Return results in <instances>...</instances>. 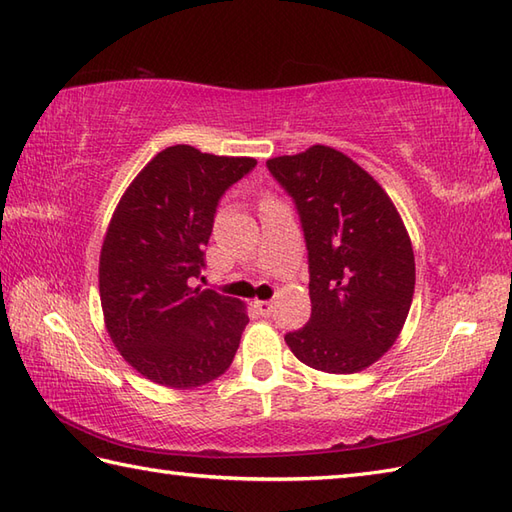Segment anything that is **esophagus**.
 Returning <instances> with one entry per match:
<instances>
[{"instance_id":"obj_1","label":"esophagus","mask_w":512,"mask_h":512,"mask_svg":"<svg viewBox=\"0 0 512 512\" xmlns=\"http://www.w3.org/2000/svg\"><path fill=\"white\" fill-rule=\"evenodd\" d=\"M254 306H256V309L260 311V315H263V317H269L271 313H274V309H276L274 302H265V300H256Z\"/></svg>"}]
</instances>
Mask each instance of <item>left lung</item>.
<instances>
[{
  "instance_id": "obj_1",
  "label": "left lung",
  "mask_w": 512,
  "mask_h": 512,
  "mask_svg": "<svg viewBox=\"0 0 512 512\" xmlns=\"http://www.w3.org/2000/svg\"><path fill=\"white\" fill-rule=\"evenodd\" d=\"M300 214L309 252V324L285 335L306 366L352 374L399 337L414 298V252L392 199L331 146L267 160Z\"/></svg>"
}]
</instances>
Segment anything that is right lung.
I'll list each match as a JSON object with an SVG mask.
<instances>
[{"instance_id": "right-lung-1", "label": "right lung", "mask_w": 512, "mask_h": 512, "mask_svg": "<svg viewBox=\"0 0 512 512\" xmlns=\"http://www.w3.org/2000/svg\"><path fill=\"white\" fill-rule=\"evenodd\" d=\"M254 157L177 144L131 181L100 252V304L120 355L142 377L188 390L223 374L249 317L245 304L192 287L206 267L214 214Z\"/></svg>"}]
</instances>
